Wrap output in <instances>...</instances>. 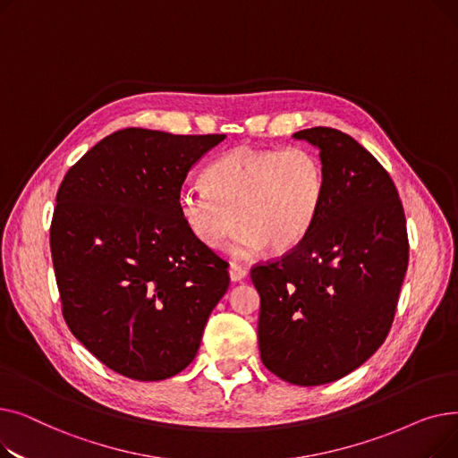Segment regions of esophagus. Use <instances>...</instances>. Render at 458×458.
Masks as SVG:
<instances>
[{"mask_svg": "<svg viewBox=\"0 0 458 458\" xmlns=\"http://www.w3.org/2000/svg\"><path fill=\"white\" fill-rule=\"evenodd\" d=\"M228 273H230V280H232V282H242V280H245V276H247V269L242 267V266H237V263H232Z\"/></svg>", "mask_w": 458, "mask_h": 458, "instance_id": "34e87169", "label": "esophagus"}]
</instances>
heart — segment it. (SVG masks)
I'll use <instances>...</instances> for the list:
<instances>
[{
    "label": "heart",
    "instance_id": "b5f03b06",
    "mask_svg": "<svg viewBox=\"0 0 458 458\" xmlns=\"http://www.w3.org/2000/svg\"><path fill=\"white\" fill-rule=\"evenodd\" d=\"M204 180L206 185L182 189V219L208 249H221L239 221L243 228L232 252L242 258L263 247L278 254L293 250L314 228L325 200L323 161L304 147L243 144L216 157Z\"/></svg>",
    "mask_w": 458,
    "mask_h": 458
}]
</instances>
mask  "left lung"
I'll use <instances>...</instances> for the list:
<instances>
[{
    "label": "left lung",
    "mask_w": 458,
    "mask_h": 458,
    "mask_svg": "<svg viewBox=\"0 0 458 458\" xmlns=\"http://www.w3.org/2000/svg\"><path fill=\"white\" fill-rule=\"evenodd\" d=\"M319 148L325 200L304 242L250 271L258 345L271 373L297 386L338 380L382 345L408 267L406 219L390 174L351 135L297 131Z\"/></svg>",
    "instance_id": "obj_1"
}]
</instances>
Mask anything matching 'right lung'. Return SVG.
I'll use <instances>...</instances> for the list:
<instances>
[{
    "instance_id": "add662e5",
    "label": "right lung",
    "mask_w": 458,
    "mask_h": 458,
    "mask_svg": "<svg viewBox=\"0 0 458 458\" xmlns=\"http://www.w3.org/2000/svg\"><path fill=\"white\" fill-rule=\"evenodd\" d=\"M225 137L118 130L61 182L50 247L63 318L128 378L185 369L228 290V263L189 232L178 208L191 166Z\"/></svg>"
}]
</instances>
